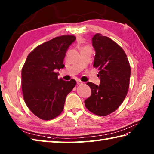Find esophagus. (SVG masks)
<instances>
[{
	"mask_svg": "<svg viewBox=\"0 0 154 154\" xmlns=\"http://www.w3.org/2000/svg\"><path fill=\"white\" fill-rule=\"evenodd\" d=\"M77 85H82L83 84V82H82V81H80V80H77Z\"/></svg>",
	"mask_w": 154,
	"mask_h": 154,
	"instance_id": "esophagus-1",
	"label": "esophagus"
}]
</instances>
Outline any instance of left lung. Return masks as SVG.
<instances>
[{
    "mask_svg": "<svg viewBox=\"0 0 154 154\" xmlns=\"http://www.w3.org/2000/svg\"><path fill=\"white\" fill-rule=\"evenodd\" d=\"M92 46L96 52L94 67L100 70V84L87 83L91 94L85 100V105L92 113L106 116L124 101L129 86L131 67L124 50L108 37L96 33L92 38Z\"/></svg>",
    "mask_w": 154,
    "mask_h": 154,
    "instance_id": "obj_1",
    "label": "left lung"
}]
</instances>
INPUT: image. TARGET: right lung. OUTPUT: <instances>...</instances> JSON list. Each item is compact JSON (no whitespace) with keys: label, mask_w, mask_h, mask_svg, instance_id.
Masks as SVG:
<instances>
[{"label":"right lung","mask_w":154,"mask_h":154,"mask_svg":"<svg viewBox=\"0 0 154 154\" xmlns=\"http://www.w3.org/2000/svg\"><path fill=\"white\" fill-rule=\"evenodd\" d=\"M74 35H62L36 47L22 69V91L27 107L39 118L50 120L62 112L66 97L76 81L58 79L56 71L65 67L64 58Z\"/></svg>","instance_id":"obj_1"}]
</instances>
